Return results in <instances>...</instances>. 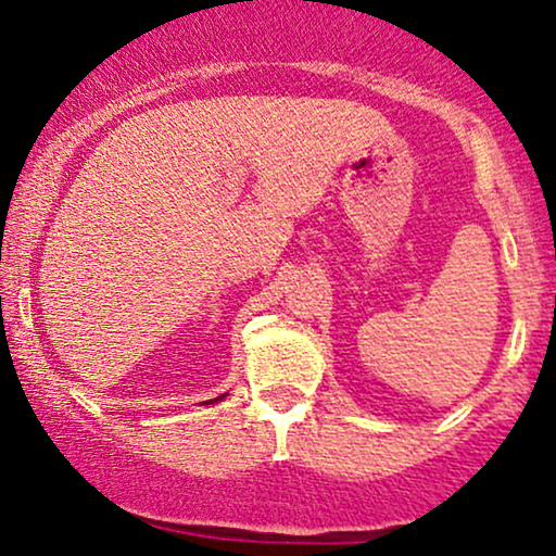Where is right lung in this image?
<instances>
[{
  "mask_svg": "<svg viewBox=\"0 0 556 556\" xmlns=\"http://www.w3.org/2000/svg\"><path fill=\"white\" fill-rule=\"evenodd\" d=\"M222 397H225V394H222ZM222 397H216V400H222ZM208 402H214V400H208Z\"/></svg>",
  "mask_w": 556,
  "mask_h": 556,
  "instance_id": "right-lung-1",
  "label": "right lung"
}]
</instances>
